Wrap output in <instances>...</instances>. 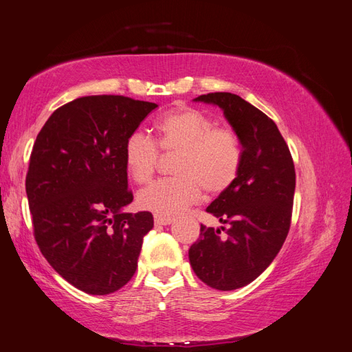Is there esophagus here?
Segmentation results:
<instances>
[{
  "label": "esophagus",
  "instance_id": "1",
  "mask_svg": "<svg viewBox=\"0 0 352 352\" xmlns=\"http://www.w3.org/2000/svg\"><path fill=\"white\" fill-rule=\"evenodd\" d=\"M154 221H155V225L166 226V225H170V223L173 221V219L170 216H164V214H154Z\"/></svg>",
  "mask_w": 352,
  "mask_h": 352
}]
</instances>
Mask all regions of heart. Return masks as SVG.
Returning a JSON list of instances; mask_svg holds the SVG:
<instances>
[{
	"instance_id": "1",
	"label": "heart",
	"mask_w": 352,
	"mask_h": 352,
	"mask_svg": "<svg viewBox=\"0 0 352 352\" xmlns=\"http://www.w3.org/2000/svg\"><path fill=\"white\" fill-rule=\"evenodd\" d=\"M158 140L138 129L124 144V163L136 184L150 182L160 150L179 151L175 177L158 179L138 194V202L157 214H177L202 197L221 194L235 182L243 160L242 142L230 126H217L211 116L194 107L170 110L157 122Z\"/></svg>"
}]
</instances>
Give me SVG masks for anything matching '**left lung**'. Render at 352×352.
Returning a JSON list of instances; mask_svg holds the SVG:
<instances>
[{
  "mask_svg": "<svg viewBox=\"0 0 352 352\" xmlns=\"http://www.w3.org/2000/svg\"><path fill=\"white\" fill-rule=\"evenodd\" d=\"M195 101L216 104L241 138L243 160L235 182L207 211L228 228L201 225L189 248L198 278L219 291L251 283L269 267L291 228L295 167L278 126L252 104L230 92H210Z\"/></svg>",
  "mask_w": 352,
  "mask_h": 352,
  "instance_id": "1",
  "label": "left lung"
}]
</instances>
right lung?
<instances>
[{"mask_svg": "<svg viewBox=\"0 0 352 352\" xmlns=\"http://www.w3.org/2000/svg\"><path fill=\"white\" fill-rule=\"evenodd\" d=\"M157 104L91 95L57 109L32 148L26 194L34 236L63 279L91 295L116 292L132 279L150 211L123 212L124 144Z\"/></svg>", "mask_w": 352, "mask_h": 352, "instance_id": "1", "label": "right lung"}]
</instances>
